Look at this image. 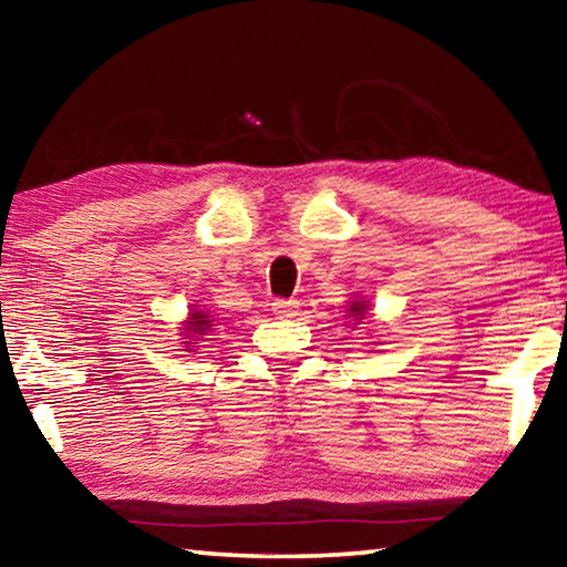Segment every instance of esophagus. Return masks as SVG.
<instances>
[{"label": "esophagus", "mask_w": 567, "mask_h": 567, "mask_svg": "<svg viewBox=\"0 0 567 567\" xmlns=\"http://www.w3.org/2000/svg\"><path fill=\"white\" fill-rule=\"evenodd\" d=\"M272 312L277 315V318H292V315L297 312V302H292V300H275L272 302Z\"/></svg>", "instance_id": "1"}]
</instances>
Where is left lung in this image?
Here are the masks:
<instances>
[{
  "instance_id": "1",
  "label": "left lung",
  "mask_w": 567,
  "mask_h": 567,
  "mask_svg": "<svg viewBox=\"0 0 567 567\" xmlns=\"http://www.w3.org/2000/svg\"><path fill=\"white\" fill-rule=\"evenodd\" d=\"M368 312H370V302L364 300V297H354V300H350L348 305V315H344V318H350L352 324H362V320H368Z\"/></svg>"
}]
</instances>
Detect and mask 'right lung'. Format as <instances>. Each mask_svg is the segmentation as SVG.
<instances>
[{"instance_id": "obj_1", "label": "right lung", "mask_w": 567, "mask_h": 567, "mask_svg": "<svg viewBox=\"0 0 567 567\" xmlns=\"http://www.w3.org/2000/svg\"><path fill=\"white\" fill-rule=\"evenodd\" d=\"M213 315L205 307H197V305H189V312H187V320L182 322V340H185V350L187 352H195L197 348H203V344H197L199 340L205 338V334L213 332Z\"/></svg>"}]
</instances>
